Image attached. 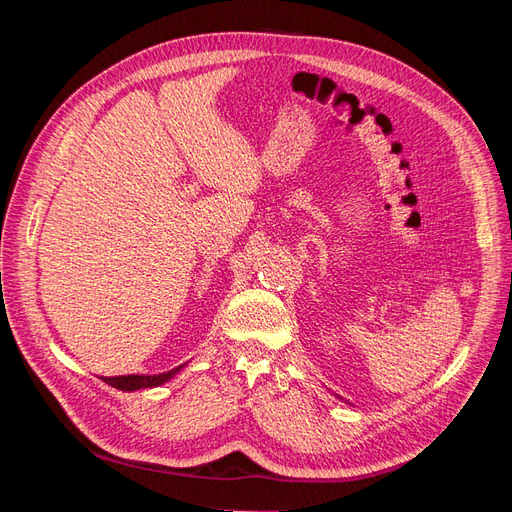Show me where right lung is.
Listing matches in <instances>:
<instances>
[{
  "label": "right lung",
  "mask_w": 512,
  "mask_h": 512,
  "mask_svg": "<svg viewBox=\"0 0 512 512\" xmlns=\"http://www.w3.org/2000/svg\"><path fill=\"white\" fill-rule=\"evenodd\" d=\"M181 367H175L166 371V374L160 376H117V378H102L106 384L115 386L119 391H136V389H151V386H158L166 380L173 378Z\"/></svg>",
  "instance_id": "obj_1"
}]
</instances>
